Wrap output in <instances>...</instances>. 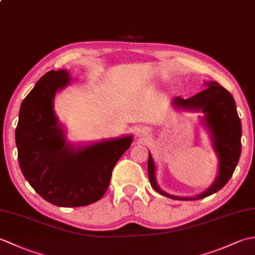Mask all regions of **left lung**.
Returning <instances> with one entry per match:
<instances>
[{
    "label": "left lung",
    "instance_id": "1",
    "mask_svg": "<svg viewBox=\"0 0 255 255\" xmlns=\"http://www.w3.org/2000/svg\"><path fill=\"white\" fill-rule=\"evenodd\" d=\"M207 89L189 99L177 96L172 101L176 108L186 111H202L203 121L209 129L213 145L219 159V173L209 188L195 197H180L167 194L159 187L155 180V165L149 152L148 175L150 184L156 192L172 199L195 200L210 196L223 188L234 174L241 154V121L238 116L234 97L215 81L205 82Z\"/></svg>",
    "mask_w": 255,
    "mask_h": 255
}]
</instances>
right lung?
Listing matches in <instances>:
<instances>
[{
    "label": "right lung",
    "mask_w": 255,
    "mask_h": 255,
    "mask_svg": "<svg viewBox=\"0 0 255 255\" xmlns=\"http://www.w3.org/2000/svg\"><path fill=\"white\" fill-rule=\"evenodd\" d=\"M70 80L67 70L42 75L21 103L15 140L19 167L30 186L50 204L81 207L103 197L114 166L130 147L132 137L79 148L67 142L53 100Z\"/></svg>",
    "instance_id": "1"
}]
</instances>
